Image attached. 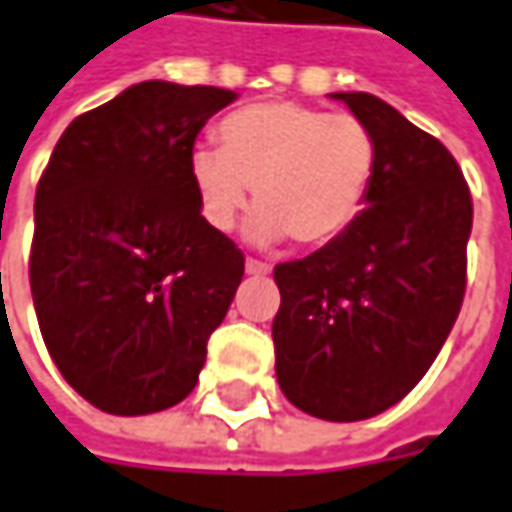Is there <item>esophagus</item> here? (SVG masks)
Returning <instances> with one entry per match:
<instances>
[{
    "label": "esophagus",
    "instance_id": "1",
    "mask_svg": "<svg viewBox=\"0 0 512 512\" xmlns=\"http://www.w3.org/2000/svg\"><path fill=\"white\" fill-rule=\"evenodd\" d=\"M269 271H271L269 263L255 260V257H246V274H257V277H263V274H269Z\"/></svg>",
    "mask_w": 512,
    "mask_h": 512
}]
</instances>
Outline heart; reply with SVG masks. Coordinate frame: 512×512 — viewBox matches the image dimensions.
I'll use <instances>...</instances> for the list:
<instances>
[{
	"label": "heart",
	"instance_id": "heart-1",
	"mask_svg": "<svg viewBox=\"0 0 512 512\" xmlns=\"http://www.w3.org/2000/svg\"><path fill=\"white\" fill-rule=\"evenodd\" d=\"M215 148L190 154L198 210L215 232H232L249 187L260 204L249 232L260 243L288 235L302 249L339 241L367 207L378 173L375 134L353 114L266 100L215 125Z\"/></svg>",
	"mask_w": 512,
	"mask_h": 512
}]
</instances>
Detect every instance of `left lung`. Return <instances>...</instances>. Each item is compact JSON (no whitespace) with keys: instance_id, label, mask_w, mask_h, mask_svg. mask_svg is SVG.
<instances>
[{"instance_id":"obj_1","label":"left lung","mask_w":512,"mask_h":512,"mask_svg":"<svg viewBox=\"0 0 512 512\" xmlns=\"http://www.w3.org/2000/svg\"><path fill=\"white\" fill-rule=\"evenodd\" d=\"M378 142L367 207L339 241L274 266L277 381L308 415L353 423L406 398L457 322L474 201L440 139L367 92H336Z\"/></svg>"}]
</instances>
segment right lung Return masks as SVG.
Returning a JSON list of instances; mask_svg holds the SVG:
<instances>
[{
	"instance_id": "add662e5",
	"label": "right lung",
	"mask_w": 512,
	"mask_h": 512,
	"mask_svg": "<svg viewBox=\"0 0 512 512\" xmlns=\"http://www.w3.org/2000/svg\"><path fill=\"white\" fill-rule=\"evenodd\" d=\"M235 100L145 81L75 117L36 187L30 291L66 384L109 415H151L196 387L243 252L204 224L190 154Z\"/></svg>"
}]
</instances>
